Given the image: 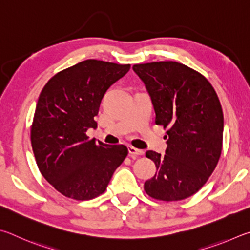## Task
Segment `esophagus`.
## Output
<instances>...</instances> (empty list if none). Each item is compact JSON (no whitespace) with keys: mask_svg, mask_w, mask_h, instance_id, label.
<instances>
[{"mask_svg":"<svg viewBox=\"0 0 250 250\" xmlns=\"http://www.w3.org/2000/svg\"><path fill=\"white\" fill-rule=\"evenodd\" d=\"M128 152H129L130 156L134 157V158H136V157H139V156H143L144 154H145V152H144L143 150L137 149V148L132 147V146L128 147Z\"/></svg>","mask_w":250,"mask_h":250,"instance_id":"34e87169","label":"esophagus"}]
</instances>
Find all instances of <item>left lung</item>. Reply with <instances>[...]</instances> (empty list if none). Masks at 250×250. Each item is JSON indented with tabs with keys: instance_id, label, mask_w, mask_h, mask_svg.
<instances>
[{
	"instance_id": "8db88e82",
	"label": "left lung",
	"mask_w": 250,
	"mask_h": 250,
	"mask_svg": "<svg viewBox=\"0 0 250 250\" xmlns=\"http://www.w3.org/2000/svg\"><path fill=\"white\" fill-rule=\"evenodd\" d=\"M156 113L168 128L166 155L146 152L156 174L144 186L156 200L179 201L203 187L220 159L224 116L215 90L195 70L176 61L134 64Z\"/></svg>"
}]
</instances>
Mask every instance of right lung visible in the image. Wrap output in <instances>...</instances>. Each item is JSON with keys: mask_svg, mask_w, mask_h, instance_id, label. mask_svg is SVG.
Here are the masks:
<instances>
[{"mask_svg": "<svg viewBox=\"0 0 250 250\" xmlns=\"http://www.w3.org/2000/svg\"><path fill=\"white\" fill-rule=\"evenodd\" d=\"M130 64L89 59L52 77L43 86L30 130L33 151L42 177L61 194L94 199L106 190L114 171L128 154L124 145L89 141L101 101Z\"/></svg>", "mask_w": 250, "mask_h": 250, "instance_id": "1", "label": "right lung"}]
</instances>
